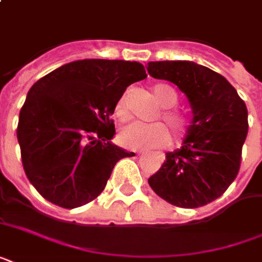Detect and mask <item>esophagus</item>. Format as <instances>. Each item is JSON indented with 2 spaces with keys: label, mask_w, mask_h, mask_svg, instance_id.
<instances>
[{
  "label": "esophagus",
  "mask_w": 262,
  "mask_h": 262,
  "mask_svg": "<svg viewBox=\"0 0 262 262\" xmlns=\"http://www.w3.org/2000/svg\"><path fill=\"white\" fill-rule=\"evenodd\" d=\"M136 154H137V155H143L144 152H139V151H137V152H136Z\"/></svg>",
  "instance_id": "34e87169"
}]
</instances>
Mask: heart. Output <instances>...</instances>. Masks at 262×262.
I'll return each instance as SVG.
<instances>
[{"instance_id":"heart-1","label":"heart","mask_w":262,"mask_h":262,"mask_svg":"<svg viewBox=\"0 0 262 262\" xmlns=\"http://www.w3.org/2000/svg\"><path fill=\"white\" fill-rule=\"evenodd\" d=\"M154 94L164 108H171L178 102L177 91L167 84H156L154 87ZM115 117L121 121H125L127 118L125 96L119 99L115 106ZM163 119L168 123V126L171 127L175 139L182 140L186 136L187 121L182 114L166 110L163 113ZM119 141L123 147L130 148V149H155V148L166 147L170 143V132L162 122H133L121 130Z\"/></svg>"}]
</instances>
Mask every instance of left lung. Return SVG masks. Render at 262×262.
I'll list each match as a JSON object with an SVG mask.
<instances>
[{"label": "left lung", "mask_w": 262, "mask_h": 262, "mask_svg": "<svg viewBox=\"0 0 262 262\" xmlns=\"http://www.w3.org/2000/svg\"><path fill=\"white\" fill-rule=\"evenodd\" d=\"M154 79L174 83L193 111L182 147L166 160L149 186L167 203L199 208L223 194L239 171L248 136V108L223 76L191 61L148 62Z\"/></svg>", "instance_id": "8db88e82"}]
</instances>
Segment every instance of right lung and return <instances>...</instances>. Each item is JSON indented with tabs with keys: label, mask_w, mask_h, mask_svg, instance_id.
I'll return each mask as SVG.
<instances>
[{
	"label": "right lung",
	"mask_w": 262,
	"mask_h": 262,
	"mask_svg": "<svg viewBox=\"0 0 262 262\" xmlns=\"http://www.w3.org/2000/svg\"><path fill=\"white\" fill-rule=\"evenodd\" d=\"M140 62L73 61L38 80L23 104L17 140L27 178L47 201L72 209L103 191L118 160L135 155L110 141L111 115Z\"/></svg>",
	"instance_id": "obj_1"
}]
</instances>
